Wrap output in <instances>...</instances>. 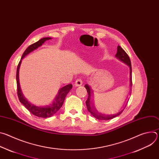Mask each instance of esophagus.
I'll list each match as a JSON object with an SVG mask.
<instances>
[{"label":"esophagus","mask_w":159,"mask_h":159,"mask_svg":"<svg viewBox=\"0 0 159 159\" xmlns=\"http://www.w3.org/2000/svg\"><path fill=\"white\" fill-rule=\"evenodd\" d=\"M82 80L81 79H79L76 80V81L75 82V87H80V86L82 85Z\"/></svg>","instance_id":"34e87169"}]
</instances>
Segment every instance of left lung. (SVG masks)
I'll use <instances>...</instances> for the list:
<instances>
[{"label":"left lung","mask_w":159,"mask_h":159,"mask_svg":"<svg viewBox=\"0 0 159 159\" xmlns=\"http://www.w3.org/2000/svg\"><path fill=\"white\" fill-rule=\"evenodd\" d=\"M115 57L119 60H120L123 63H125L129 67V81H130V87H131V85H132V77H131L132 71H131V61H130L129 57H128L127 53L125 52V50L120 46H118L117 47V53L116 54ZM84 86H85V87L87 90V92L88 93V98L85 102L87 110L95 118H96L99 120H111L112 118H114L119 116L121 114L122 112L123 111V110L125 109V108L126 107V106L128 104V101H125L124 102L123 106L121 107L122 109L120 111L115 113V114H112V115L103 114V113L99 112L96 109V107L94 106V102L93 100V97L94 93H93V91L91 87H90V86H89L88 84H85ZM130 94H131V93H130Z\"/></svg>","instance_id":"obj_1"}]
</instances>
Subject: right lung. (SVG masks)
Wrapping results in <instances>:
<instances>
[{
	"instance_id": "1",
	"label": "right lung",
	"mask_w": 159,
	"mask_h": 159,
	"mask_svg": "<svg viewBox=\"0 0 159 159\" xmlns=\"http://www.w3.org/2000/svg\"><path fill=\"white\" fill-rule=\"evenodd\" d=\"M52 38L47 37L43 38L41 39H39L38 41L36 42L35 43H33V44L30 45V47H28V48L25 50L23 55H22L21 59L18 64L17 68V72H16V81H17V95L19 99L20 102L23 104V106L34 116H36L40 118H49L52 116H53L55 113H57L59 109L62 106L63 102L65 101V97L66 96L67 94L70 92V90L72 88V84H68L61 88H60L58 90V92L57 94L56 95L55 98L53 99L52 103H50L47 106H36L32 103H31L30 101H28V99L25 97L22 93V90L20 89V84H19V68L21 64L22 60L23 59L26 55H28L31 52H33L34 50L38 48V47H40L41 45L47 40L51 39Z\"/></svg>"
}]
</instances>
